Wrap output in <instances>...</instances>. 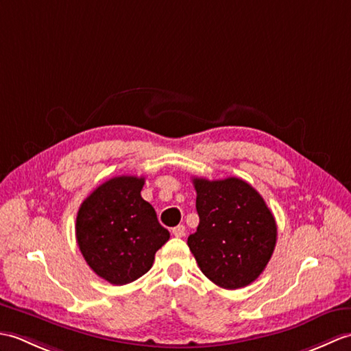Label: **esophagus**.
Wrapping results in <instances>:
<instances>
[{
    "instance_id": "esophagus-1",
    "label": "esophagus",
    "mask_w": 351,
    "mask_h": 351,
    "mask_svg": "<svg viewBox=\"0 0 351 351\" xmlns=\"http://www.w3.org/2000/svg\"><path fill=\"white\" fill-rule=\"evenodd\" d=\"M171 234H173L176 238H182L185 235V226L184 225H178L173 229H171Z\"/></svg>"
}]
</instances>
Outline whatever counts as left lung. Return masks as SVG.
<instances>
[{
	"instance_id": "1",
	"label": "left lung",
	"mask_w": 351,
	"mask_h": 351,
	"mask_svg": "<svg viewBox=\"0 0 351 351\" xmlns=\"http://www.w3.org/2000/svg\"><path fill=\"white\" fill-rule=\"evenodd\" d=\"M199 226L189 247L208 279L225 289L247 287L270 261L278 226L265 200L240 178L193 180Z\"/></svg>"
}]
</instances>
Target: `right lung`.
Returning a JSON list of instances; mask_svg holds the SVG:
<instances>
[{"mask_svg": "<svg viewBox=\"0 0 351 351\" xmlns=\"http://www.w3.org/2000/svg\"><path fill=\"white\" fill-rule=\"evenodd\" d=\"M145 178L116 176L84 199L77 214V243L88 267L113 285H126L151 270L170 234L141 197Z\"/></svg>", "mask_w": 351, "mask_h": 351, "instance_id": "right-lung-1", "label": "right lung"}]
</instances>
